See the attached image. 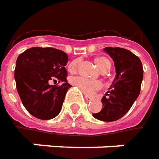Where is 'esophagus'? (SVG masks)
I'll return each instance as SVG.
<instances>
[{
	"instance_id": "obj_1",
	"label": "esophagus",
	"mask_w": 159,
	"mask_h": 159,
	"mask_svg": "<svg viewBox=\"0 0 159 159\" xmlns=\"http://www.w3.org/2000/svg\"><path fill=\"white\" fill-rule=\"evenodd\" d=\"M85 98L87 100V101H92V100H93V98L90 97V96H85Z\"/></svg>"
}]
</instances>
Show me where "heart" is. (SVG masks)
<instances>
[{"label": "heart", "instance_id": "1", "mask_svg": "<svg viewBox=\"0 0 159 159\" xmlns=\"http://www.w3.org/2000/svg\"><path fill=\"white\" fill-rule=\"evenodd\" d=\"M80 61L79 60H74L68 65V69L71 73L76 72L78 68ZM95 62L97 64L98 67L101 71L108 70L110 67V62L109 60L105 57H98L95 60ZM70 82L72 85L76 86L83 93H85V95L91 96L97 91H98L102 88L103 84L99 80H91L88 78L83 77V76H74L70 79Z\"/></svg>", "mask_w": 159, "mask_h": 159}]
</instances>
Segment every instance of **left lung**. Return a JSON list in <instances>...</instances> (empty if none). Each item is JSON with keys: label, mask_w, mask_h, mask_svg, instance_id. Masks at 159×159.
Returning a JSON list of instances; mask_svg holds the SVG:
<instances>
[{"label": "left lung", "mask_w": 159, "mask_h": 159, "mask_svg": "<svg viewBox=\"0 0 159 159\" xmlns=\"http://www.w3.org/2000/svg\"><path fill=\"white\" fill-rule=\"evenodd\" d=\"M103 50L113 59L116 76L110 91L102 98L103 109L93 117L103 121H117L124 116L139 97L143 80L141 61L134 53L119 47Z\"/></svg>", "instance_id": "obj_1"}]
</instances>
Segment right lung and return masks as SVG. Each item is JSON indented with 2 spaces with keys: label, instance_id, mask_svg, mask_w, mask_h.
<instances>
[{
  "label": "right lung",
  "instance_id": "1",
  "mask_svg": "<svg viewBox=\"0 0 159 159\" xmlns=\"http://www.w3.org/2000/svg\"><path fill=\"white\" fill-rule=\"evenodd\" d=\"M67 54L48 47H33L21 53L16 61L14 78L22 103L29 113L41 120L59 115L67 90ZM58 81L62 85L51 86Z\"/></svg>",
  "mask_w": 159,
  "mask_h": 159
}]
</instances>
